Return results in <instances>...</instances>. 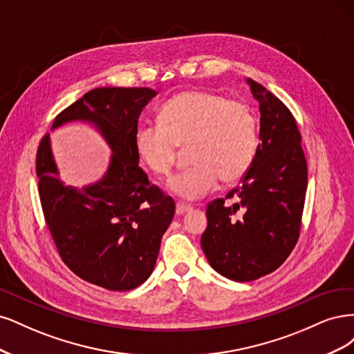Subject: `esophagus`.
I'll use <instances>...</instances> for the list:
<instances>
[{
    "label": "esophagus",
    "mask_w": 354,
    "mask_h": 354,
    "mask_svg": "<svg viewBox=\"0 0 354 354\" xmlns=\"http://www.w3.org/2000/svg\"><path fill=\"white\" fill-rule=\"evenodd\" d=\"M191 210H192L191 206H185V204H180V203L176 204V214H178V216L185 214V213H188V212H191Z\"/></svg>",
    "instance_id": "34e87169"
}]
</instances>
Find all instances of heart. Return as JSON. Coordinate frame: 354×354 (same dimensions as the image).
I'll return each mask as SVG.
<instances>
[{"label":"heart","mask_w":354,"mask_h":354,"mask_svg":"<svg viewBox=\"0 0 354 354\" xmlns=\"http://www.w3.org/2000/svg\"><path fill=\"white\" fill-rule=\"evenodd\" d=\"M257 122L244 102L209 89H188L165 102L158 127H140L133 145L151 174L167 176L179 148H188V170L170 178L167 191L180 200H198L218 185L241 179L257 150Z\"/></svg>","instance_id":"heart-1"}]
</instances>
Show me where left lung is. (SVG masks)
Wrapping results in <instances>:
<instances>
[{
	"label": "left lung",
	"instance_id": "1",
	"mask_svg": "<svg viewBox=\"0 0 354 354\" xmlns=\"http://www.w3.org/2000/svg\"><path fill=\"white\" fill-rule=\"evenodd\" d=\"M260 111V144L241 187L212 201L201 248L210 266L236 282L278 269L300 235L307 189L301 135L291 111L260 84L247 79Z\"/></svg>",
	"mask_w": 354,
	"mask_h": 354
}]
</instances>
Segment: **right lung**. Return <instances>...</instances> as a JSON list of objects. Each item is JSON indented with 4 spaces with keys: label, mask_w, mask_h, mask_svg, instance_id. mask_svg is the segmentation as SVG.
I'll return each instance as SVG.
<instances>
[{
    "label": "right lung",
    "mask_w": 354,
    "mask_h": 354,
    "mask_svg": "<svg viewBox=\"0 0 354 354\" xmlns=\"http://www.w3.org/2000/svg\"><path fill=\"white\" fill-rule=\"evenodd\" d=\"M150 88L104 86L63 110L53 131L71 122L93 124L111 150L106 174L81 188L64 184L45 135L37 175L45 221L64 263L79 278L111 291H129L151 275L175 203L151 185L133 145Z\"/></svg>",
    "instance_id": "right-lung-1"
}]
</instances>
